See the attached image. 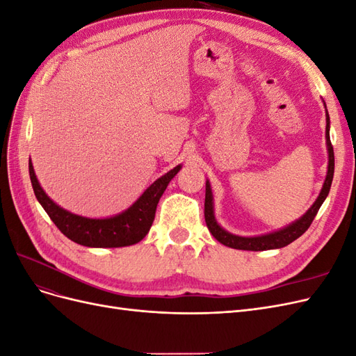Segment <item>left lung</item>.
<instances>
[{"label": "left lung", "instance_id": "obj_1", "mask_svg": "<svg viewBox=\"0 0 356 356\" xmlns=\"http://www.w3.org/2000/svg\"><path fill=\"white\" fill-rule=\"evenodd\" d=\"M325 106V102H324ZM327 111V106H325ZM327 117V127H325V139H327V153H328V169H327V177L324 181V186H322L319 196L314 202V204L306 211V213L301 215L298 220L294 222H291L285 227L260 234V236H238L227 232L222 229L218 224L217 218H215V212H213V195H212V188H211V182L207 181V193H204V221H207V225L212 236L217 239L220 243L234 248V250H243V251H267V250H279V248H284L289 245L291 242H294L298 239L301 234H303L309 227L312 221L316 217V213L321 208V204L324 203L327 199L330 188H331V182L334 177V149L330 141V115L328 111L325 114Z\"/></svg>", "mask_w": 356, "mask_h": 356}]
</instances>
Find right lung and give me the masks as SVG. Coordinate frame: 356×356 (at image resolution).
Listing matches in <instances>:
<instances>
[{
    "label": "right lung",
    "instance_id": "1",
    "mask_svg": "<svg viewBox=\"0 0 356 356\" xmlns=\"http://www.w3.org/2000/svg\"><path fill=\"white\" fill-rule=\"evenodd\" d=\"M182 165L157 178L126 211L106 218H88L60 208L42 190L29 159V177L35 197L56 227L72 242L89 248H122L141 242L154 221L157 203Z\"/></svg>",
    "mask_w": 356,
    "mask_h": 356
}]
</instances>
